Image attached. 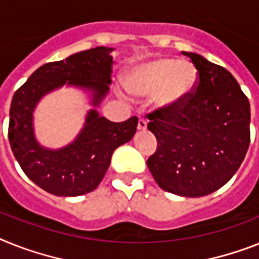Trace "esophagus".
I'll use <instances>...</instances> for the list:
<instances>
[{"mask_svg":"<svg viewBox=\"0 0 259 259\" xmlns=\"http://www.w3.org/2000/svg\"><path fill=\"white\" fill-rule=\"evenodd\" d=\"M145 128H147V120L145 119H139V123H138V130H140V131H144Z\"/></svg>","mask_w":259,"mask_h":259,"instance_id":"obj_1","label":"esophagus"}]
</instances>
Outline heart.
Instances as JSON below:
<instances>
[{
	"label": "heart",
	"mask_w": 259,
	"mask_h": 259,
	"mask_svg": "<svg viewBox=\"0 0 259 259\" xmlns=\"http://www.w3.org/2000/svg\"><path fill=\"white\" fill-rule=\"evenodd\" d=\"M197 71L191 62L157 58L130 68L125 83L132 94L153 95L160 107H173L184 103L193 93Z\"/></svg>",
	"instance_id": "obj_1"
}]
</instances>
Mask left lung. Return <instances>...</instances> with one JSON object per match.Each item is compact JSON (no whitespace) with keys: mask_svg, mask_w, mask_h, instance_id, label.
<instances>
[{"mask_svg":"<svg viewBox=\"0 0 259 259\" xmlns=\"http://www.w3.org/2000/svg\"><path fill=\"white\" fill-rule=\"evenodd\" d=\"M197 70L193 93L184 103L147 115L157 149L147 160L161 189L201 197L234 176L250 144V104L226 68L184 51Z\"/></svg>","mask_w":259,"mask_h":259,"instance_id":"obj_1","label":"left lung"}]
</instances>
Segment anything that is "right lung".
Wrapping results in <instances>:
<instances>
[{
  "label": "right lung",
  "mask_w": 259,
  "mask_h": 259,
  "mask_svg": "<svg viewBox=\"0 0 259 259\" xmlns=\"http://www.w3.org/2000/svg\"><path fill=\"white\" fill-rule=\"evenodd\" d=\"M112 50L99 46L46 63L14 93L8 132L10 147L25 175L49 193L75 197L93 192L103 180L115 149L136 132V116L114 123L91 110L75 142L65 148H42L34 138L33 111L45 94L67 83L91 90L94 106L102 102L112 82Z\"/></svg>",
  "instance_id": "1"
}]
</instances>
